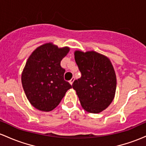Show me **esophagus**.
Segmentation results:
<instances>
[{
	"label": "esophagus",
	"mask_w": 146,
	"mask_h": 146,
	"mask_svg": "<svg viewBox=\"0 0 146 146\" xmlns=\"http://www.w3.org/2000/svg\"><path fill=\"white\" fill-rule=\"evenodd\" d=\"M74 80H75V78H72L71 80H70L69 81V82H70V85H72V84L73 83V82H74Z\"/></svg>",
	"instance_id": "obj_1"
}]
</instances>
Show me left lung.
<instances>
[{
	"instance_id": "1",
	"label": "left lung",
	"mask_w": 146,
	"mask_h": 146,
	"mask_svg": "<svg viewBox=\"0 0 146 146\" xmlns=\"http://www.w3.org/2000/svg\"><path fill=\"white\" fill-rule=\"evenodd\" d=\"M81 78L73 82L80 104L86 111L99 113L109 106L115 97L116 75L110 59L95 51L74 53Z\"/></svg>"
}]
</instances>
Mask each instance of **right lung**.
Returning <instances> with one entry per match:
<instances>
[{"instance_id":"right-lung-1","label":"right lung","mask_w":146,"mask_h":146,"mask_svg":"<svg viewBox=\"0 0 146 146\" xmlns=\"http://www.w3.org/2000/svg\"><path fill=\"white\" fill-rule=\"evenodd\" d=\"M70 48H59L51 42L37 47L26 63L21 83L27 99L41 111L54 109L72 86L64 80L60 63Z\"/></svg>"}]
</instances>
